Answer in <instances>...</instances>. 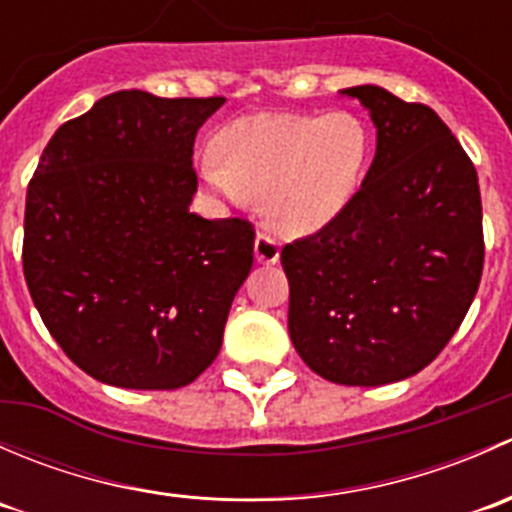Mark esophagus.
Masks as SVG:
<instances>
[{
	"instance_id": "esophagus-1",
	"label": "esophagus",
	"mask_w": 512,
	"mask_h": 512,
	"mask_svg": "<svg viewBox=\"0 0 512 512\" xmlns=\"http://www.w3.org/2000/svg\"><path fill=\"white\" fill-rule=\"evenodd\" d=\"M255 260L262 262V265H275L280 260V242L267 235V232H260L255 237Z\"/></svg>"
}]
</instances>
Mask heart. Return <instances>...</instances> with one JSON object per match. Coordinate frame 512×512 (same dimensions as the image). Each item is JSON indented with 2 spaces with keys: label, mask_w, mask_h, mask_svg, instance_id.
<instances>
[{
  "label": "heart",
  "mask_w": 512,
  "mask_h": 512,
  "mask_svg": "<svg viewBox=\"0 0 512 512\" xmlns=\"http://www.w3.org/2000/svg\"><path fill=\"white\" fill-rule=\"evenodd\" d=\"M218 156L203 165L218 193L235 203L262 200L277 232L312 235L354 203L374 136L352 111L257 113L223 128Z\"/></svg>",
  "instance_id": "obj_1"
}]
</instances>
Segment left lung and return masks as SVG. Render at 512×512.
I'll return each mask as SVG.
<instances>
[{
    "label": "left lung",
    "instance_id": "8db88e82",
    "mask_svg": "<svg viewBox=\"0 0 512 512\" xmlns=\"http://www.w3.org/2000/svg\"><path fill=\"white\" fill-rule=\"evenodd\" d=\"M376 156L334 223L282 247L289 337L304 364L344 386L414 376L461 327L483 275L478 173L423 103L354 86Z\"/></svg>",
    "mask_w": 512,
    "mask_h": 512
}]
</instances>
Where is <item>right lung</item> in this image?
I'll return each instance as SVG.
<instances>
[{
  "label": "right lung",
  "mask_w": 512,
  "mask_h": 512,
  "mask_svg": "<svg viewBox=\"0 0 512 512\" xmlns=\"http://www.w3.org/2000/svg\"><path fill=\"white\" fill-rule=\"evenodd\" d=\"M225 103L116 91L51 136L29 180L22 265L46 329L121 389H180L220 352L255 227L205 220L193 143Z\"/></svg>",
  "instance_id": "add662e5"
}]
</instances>
